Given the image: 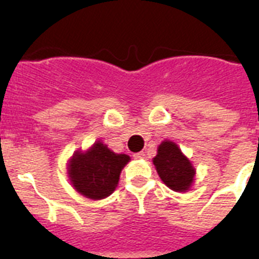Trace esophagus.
<instances>
[{
	"label": "esophagus",
	"mask_w": 259,
	"mask_h": 259,
	"mask_svg": "<svg viewBox=\"0 0 259 259\" xmlns=\"http://www.w3.org/2000/svg\"><path fill=\"white\" fill-rule=\"evenodd\" d=\"M134 158H135V159H144V158H145V154H144V152L135 153Z\"/></svg>",
	"instance_id": "obj_1"
}]
</instances>
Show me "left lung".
I'll list each match as a JSON object with an SVG mask.
<instances>
[{"mask_svg":"<svg viewBox=\"0 0 259 259\" xmlns=\"http://www.w3.org/2000/svg\"><path fill=\"white\" fill-rule=\"evenodd\" d=\"M153 163L162 182L172 191L187 192L193 184L196 170L172 141L164 140L158 146Z\"/></svg>","mask_w":259,"mask_h":259,"instance_id":"left-lung-1","label":"left lung"}]
</instances>
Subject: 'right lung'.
Segmentation results:
<instances>
[{"label": "right lung", "instance_id": "add662e5", "mask_svg": "<svg viewBox=\"0 0 259 259\" xmlns=\"http://www.w3.org/2000/svg\"><path fill=\"white\" fill-rule=\"evenodd\" d=\"M130 162L127 154H116L101 141L87 152H75L68 162V178L80 194L102 200L115 191L122 168Z\"/></svg>", "mask_w": 259, "mask_h": 259}]
</instances>
